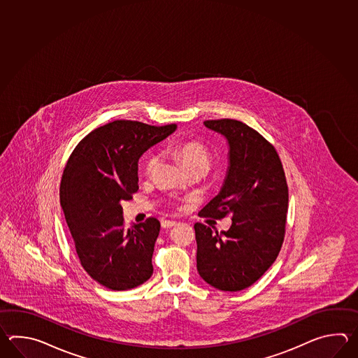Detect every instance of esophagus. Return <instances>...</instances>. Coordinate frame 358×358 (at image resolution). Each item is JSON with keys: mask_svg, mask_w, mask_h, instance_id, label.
Listing matches in <instances>:
<instances>
[{"mask_svg": "<svg viewBox=\"0 0 358 358\" xmlns=\"http://www.w3.org/2000/svg\"><path fill=\"white\" fill-rule=\"evenodd\" d=\"M161 225H162V228L164 229H169L173 228V227H176V225H178V222H176V221L173 220H165L161 222Z\"/></svg>", "mask_w": 358, "mask_h": 358, "instance_id": "esophagus-1", "label": "esophagus"}]
</instances>
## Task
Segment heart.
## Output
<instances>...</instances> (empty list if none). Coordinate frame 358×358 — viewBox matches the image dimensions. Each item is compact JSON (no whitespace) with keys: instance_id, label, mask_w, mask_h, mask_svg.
<instances>
[{"instance_id":"obj_1","label":"heart","mask_w":358,"mask_h":358,"mask_svg":"<svg viewBox=\"0 0 358 358\" xmlns=\"http://www.w3.org/2000/svg\"><path fill=\"white\" fill-rule=\"evenodd\" d=\"M171 152L176 155L180 160L182 166L188 171L193 169L205 168L208 170L211 164V155L203 143L198 141H184L178 142L171 147ZM159 162V157L156 155H151L145 161V173L151 174L153 169L156 168Z\"/></svg>"}]
</instances>
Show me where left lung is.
<instances>
[{
  "label": "left lung",
  "instance_id": "8db88e82",
  "mask_svg": "<svg viewBox=\"0 0 358 358\" xmlns=\"http://www.w3.org/2000/svg\"><path fill=\"white\" fill-rule=\"evenodd\" d=\"M206 128L227 138L229 168L220 193L202 216L233 215L227 231L194 224L197 270L211 287L238 292L251 287L274 264L282 248L288 213V185L274 145L247 124L206 120Z\"/></svg>",
  "mask_w": 358,
  "mask_h": 358
}]
</instances>
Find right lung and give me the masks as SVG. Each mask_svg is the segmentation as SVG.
<instances>
[{"label":"right lung","mask_w":358,"mask_h":358,"mask_svg":"<svg viewBox=\"0 0 358 358\" xmlns=\"http://www.w3.org/2000/svg\"><path fill=\"white\" fill-rule=\"evenodd\" d=\"M176 129V124L108 122L78 143L64 169L60 203L76 255L92 279L108 289H131L152 275L160 221L148 217L127 229L120 203L139 188V157Z\"/></svg>","instance_id":"obj_1"}]
</instances>
